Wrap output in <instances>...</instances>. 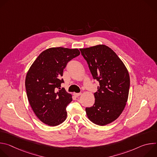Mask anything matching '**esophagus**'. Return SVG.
<instances>
[{
    "mask_svg": "<svg viewBox=\"0 0 157 157\" xmlns=\"http://www.w3.org/2000/svg\"><path fill=\"white\" fill-rule=\"evenodd\" d=\"M74 94V96H76V97H78V96H81V93H74L73 94Z\"/></svg>",
    "mask_w": 157,
    "mask_h": 157,
    "instance_id": "1",
    "label": "esophagus"
}]
</instances>
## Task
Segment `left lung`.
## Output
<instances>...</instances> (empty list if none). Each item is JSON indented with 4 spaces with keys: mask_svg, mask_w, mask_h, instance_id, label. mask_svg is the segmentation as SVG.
I'll return each instance as SVG.
<instances>
[{
    "mask_svg": "<svg viewBox=\"0 0 157 157\" xmlns=\"http://www.w3.org/2000/svg\"><path fill=\"white\" fill-rule=\"evenodd\" d=\"M80 51L94 79L99 82L94 105L86 108L87 116L95 124L105 125L116 120L125 108L130 87L128 70L116 53L104 44Z\"/></svg>",
    "mask_w": 157,
    "mask_h": 157,
    "instance_id": "1",
    "label": "left lung"
}]
</instances>
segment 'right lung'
I'll list each match as a JSON object with an SVG mask.
<instances>
[{"instance_id": "add662e5", "label": "right lung", "mask_w": 157, "mask_h": 157, "mask_svg": "<svg viewBox=\"0 0 157 157\" xmlns=\"http://www.w3.org/2000/svg\"><path fill=\"white\" fill-rule=\"evenodd\" d=\"M79 55L76 48H50L41 52L29 70L25 78L28 100L44 124L56 126L66 120V108L72 96L60 88L64 82L61 77L67 63Z\"/></svg>"}]
</instances>
